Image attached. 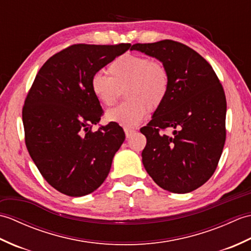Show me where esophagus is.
<instances>
[{
    "label": "esophagus",
    "mask_w": 251,
    "mask_h": 251,
    "mask_svg": "<svg viewBox=\"0 0 251 251\" xmlns=\"http://www.w3.org/2000/svg\"><path fill=\"white\" fill-rule=\"evenodd\" d=\"M124 131H125V135L127 138H129L132 134H134L135 130L134 129H130V128H127V127H125L124 128Z\"/></svg>",
    "instance_id": "esophagus-1"
}]
</instances>
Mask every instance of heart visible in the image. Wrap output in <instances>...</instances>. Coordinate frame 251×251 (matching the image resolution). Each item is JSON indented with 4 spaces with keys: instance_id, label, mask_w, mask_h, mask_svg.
<instances>
[{
    "instance_id": "heart-1",
    "label": "heart",
    "mask_w": 251,
    "mask_h": 251,
    "mask_svg": "<svg viewBox=\"0 0 251 251\" xmlns=\"http://www.w3.org/2000/svg\"><path fill=\"white\" fill-rule=\"evenodd\" d=\"M110 76L97 72L90 79V89L100 103H115L121 89L128 101L106 112V120L124 127H134L145 119L148 111L162 105L169 90V73L159 60L137 54H124L112 61Z\"/></svg>"
}]
</instances>
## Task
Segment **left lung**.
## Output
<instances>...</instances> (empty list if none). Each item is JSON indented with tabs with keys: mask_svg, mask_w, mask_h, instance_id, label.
<instances>
[{
	"mask_svg": "<svg viewBox=\"0 0 251 251\" xmlns=\"http://www.w3.org/2000/svg\"><path fill=\"white\" fill-rule=\"evenodd\" d=\"M166 66L169 90L140 131L147 138L142 163L158 186L189 193L214 175L225 147L226 99L214 69L199 52L179 42L137 43L130 50Z\"/></svg>",
	"mask_w": 251,
	"mask_h": 251,
	"instance_id": "1",
	"label": "left lung"
}]
</instances>
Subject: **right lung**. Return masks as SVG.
<instances>
[{
    "instance_id": "obj_1",
    "label": "right lung",
    "mask_w": 251,
    "mask_h": 251,
    "mask_svg": "<svg viewBox=\"0 0 251 251\" xmlns=\"http://www.w3.org/2000/svg\"><path fill=\"white\" fill-rule=\"evenodd\" d=\"M129 47L69 46L42 66L26 95V149L43 178L62 194L78 197L97 190L125 140L124 130L113 122L92 130L103 110L92 93L90 79Z\"/></svg>"
}]
</instances>
